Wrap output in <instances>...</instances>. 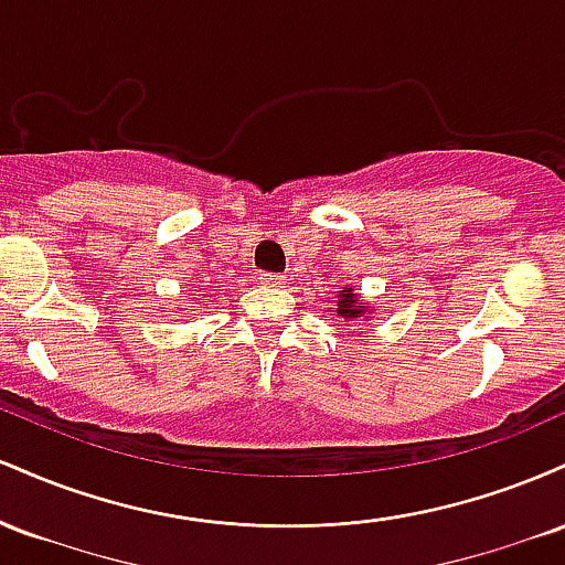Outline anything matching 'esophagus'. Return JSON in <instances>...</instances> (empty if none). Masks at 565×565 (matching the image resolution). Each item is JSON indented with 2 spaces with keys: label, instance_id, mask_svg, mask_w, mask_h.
<instances>
[{
  "label": "esophagus",
  "instance_id": "obj_1",
  "mask_svg": "<svg viewBox=\"0 0 565 565\" xmlns=\"http://www.w3.org/2000/svg\"><path fill=\"white\" fill-rule=\"evenodd\" d=\"M263 287H281L284 284V276H274V274H263L260 276Z\"/></svg>",
  "mask_w": 565,
  "mask_h": 565
}]
</instances>
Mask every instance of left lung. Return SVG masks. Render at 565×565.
Returning a JSON list of instances; mask_svg holds the SVG:
<instances>
[{
  "instance_id": "1",
  "label": "left lung",
  "mask_w": 565,
  "mask_h": 565,
  "mask_svg": "<svg viewBox=\"0 0 565 565\" xmlns=\"http://www.w3.org/2000/svg\"><path fill=\"white\" fill-rule=\"evenodd\" d=\"M337 316H342L345 321H372L374 308L366 300H361V295L353 287H342L337 291Z\"/></svg>"
}]
</instances>
